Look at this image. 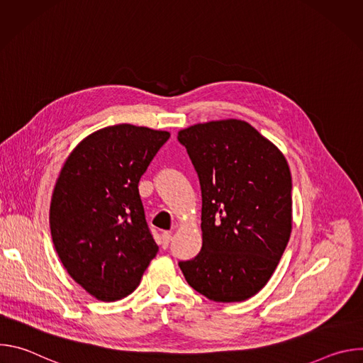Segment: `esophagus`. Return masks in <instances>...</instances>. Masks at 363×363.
<instances>
[{
    "mask_svg": "<svg viewBox=\"0 0 363 363\" xmlns=\"http://www.w3.org/2000/svg\"><path fill=\"white\" fill-rule=\"evenodd\" d=\"M171 240H172V234H171L169 231L162 233V247H164V248H167V247L169 245Z\"/></svg>",
    "mask_w": 363,
    "mask_h": 363,
    "instance_id": "1",
    "label": "esophagus"
}]
</instances>
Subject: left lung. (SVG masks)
<instances>
[{"label": "left lung", "mask_w": 363, "mask_h": 363, "mask_svg": "<svg viewBox=\"0 0 363 363\" xmlns=\"http://www.w3.org/2000/svg\"><path fill=\"white\" fill-rule=\"evenodd\" d=\"M198 174L202 248L179 262L188 284L233 303L260 291L291 233V175L284 155L250 123H198L178 132Z\"/></svg>", "instance_id": "8db88e82"}]
</instances>
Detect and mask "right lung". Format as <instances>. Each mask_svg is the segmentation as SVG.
I'll return each mask as SVG.
<instances>
[{"label": "right lung", "instance_id": "right-lung-1", "mask_svg": "<svg viewBox=\"0 0 363 363\" xmlns=\"http://www.w3.org/2000/svg\"><path fill=\"white\" fill-rule=\"evenodd\" d=\"M169 132L128 123L103 128L69 155L50 203L60 260L101 301L129 296L158 252L138 184Z\"/></svg>", "mask_w": 363, "mask_h": 363}]
</instances>
